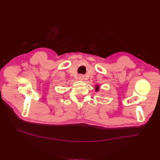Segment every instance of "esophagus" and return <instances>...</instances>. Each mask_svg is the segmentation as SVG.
<instances>
[{
  "mask_svg": "<svg viewBox=\"0 0 160 160\" xmlns=\"http://www.w3.org/2000/svg\"><path fill=\"white\" fill-rule=\"evenodd\" d=\"M79 79L80 81H83L84 79V76L83 75H79Z\"/></svg>",
  "mask_w": 160,
  "mask_h": 160,
  "instance_id": "esophagus-1",
  "label": "esophagus"
}]
</instances>
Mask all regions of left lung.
Here are the masks:
<instances>
[{
    "mask_svg": "<svg viewBox=\"0 0 160 160\" xmlns=\"http://www.w3.org/2000/svg\"><path fill=\"white\" fill-rule=\"evenodd\" d=\"M99 89V87L98 85H95V91H98Z\"/></svg>",
    "mask_w": 160,
    "mask_h": 160,
    "instance_id": "1",
    "label": "left lung"
}]
</instances>
